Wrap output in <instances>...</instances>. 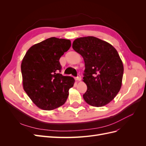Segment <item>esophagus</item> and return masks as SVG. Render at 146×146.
<instances>
[{"mask_svg": "<svg viewBox=\"0 0 146 146\" xmlns=\"http://www.w3.org/2000/svg\"><path fill=\"white\" fill-rule=\"evenodd\" d=\"M76 80H77V81H80L81 80V77L80 76V74L77 75V77H76Z\"/></svg>", "mask_w": 146, "mask_h": 146, "instance_id": "obj_1", "label": "esophagus"}]
</instances>
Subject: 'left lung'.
<instances>
[{
  "label": "left lung",
  "mask_w": 146,
  "mask_h": 146,
  "mask_svg": "<svg viewBox=\"0 0 146 146\" xmlns=\"http://www.w3.org/2000/svg\"><path fill=\"white\" fill-rule=\"evenodd\" d=\"M72 48L85 61L83 78L87 90L83 95L84 100L93 107L108 104L120 90L123 73L122 60L116 48L94 36L75 39Z\"/></svg>",
  "instance_id": "8db88e82"
}]
</instances>
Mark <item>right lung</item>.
I'll use <instances>...</instances> for the list:
<instances>
[{"label": "right lung", "instance_id": "right-lung-1", "mask_svg": "<svg viewBox=\"0 0 146 146\" xmlns=\"http://www.w3.org/2000/svg\"><path fill=\"white\" fill-rule=\"evenodd\" d=\"M71 46L69 39L48 38L31 47L21 64L23 87L37 107L52 110L68 99L74 79L60 74V58Z\"/></svg>", "mask_w": 146, "mask_h": 146}]
</instances>
